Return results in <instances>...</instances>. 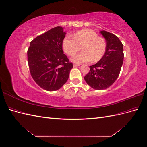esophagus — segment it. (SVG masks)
<instances>
[{
    "label": "esophagus",
    "mask_w": 147,
    "mask_h": 147,
    "mask_svg": "<svg viewBox=\"0 0 147 147\" xmlns=\"http://www.w3.org/2000/svg\"><path fill=\"white\" fill-rule=\"evenodd\" d=\"M80 64H74V67H78L80 66Z\"/></svg>",
    "instance_id": "34e87169"
}]
</instances>
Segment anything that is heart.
Listing matches in <instances>:
<instances>
[{
  "label": "heart",
  "mask_w": 147,
  "mask_h": 147,
  "mask_svg": "<svg viewBox=\"0 0 147 147\" xmlns=\"http://www.w3.org/2000/svg\"><path fill=\"white\" fill-rule=\"evenodd\" d=\"M73 37L69 35L65 37L62 46L67 55L73 56L78 51L79 45H83V52L71 58L74 63H88L93 59L98 61L104 56L106 51V43L104 38L99 37L94 30L90 29L80 30L73 34Z\"/></svg>",
  "instance_id": "1"
}]
</instances>
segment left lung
<instances>
[{
  "instance_id": "1",
  "label": "left lung",
  "mask_w": 147,
  "mask_h": 147,
  "mask_svg": "<svg viewBox=\"0 0 147 147\" xmlns=\"http://www.w3.org/2000/svg\"><path fill=\"white\" fill-rule=\"evenodd\" d=\"M106 40V51L99 62L90 66V72L84 77L89 86L96 90L110 87L117 79L123 63V45L116 35L100 31Z\"/></svg>"
}]
</instances>
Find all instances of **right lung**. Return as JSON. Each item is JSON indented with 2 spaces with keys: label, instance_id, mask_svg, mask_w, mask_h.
Masks as SVG:
<instances>
[{
  "label": "right lung",
  "instance_id": "add662e5",
  "mask_svg": "<svg viewBox=\"0 0 147 147\" xmlns=\"http://www.w3.org/2000/svg\"><path fill=\"white\" fill-rule=\"evenodd\" d=\"M66 32L57 26L30 42L28 61L31 76L38 85L48 91L58 90L67 81L73 68L62 48Z\"/></svg>",
  "mask_w": 147,
  "mask_h": 147
}]
</instances>
